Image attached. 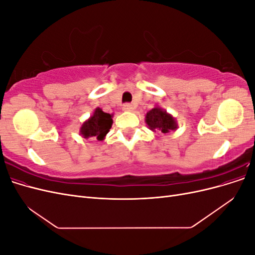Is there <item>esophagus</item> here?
<instances>
[{
	"label": "esophagus",
	"mask_w": 255,
	"mask_h": 255,
	"mask_svg": "<svg viewBox=\"0 0 255 255\" xmlns=\"http://www.w3.org/2000/svg\"><path fill=\"white\" fill-rule=\"evenodd\" d=\"M122 110L125 111V112H132L133 110H134V107H133V105L132 104H129V103H127V104H125L123 105V107H122Z\"/></svg>",
	"instance_id": "esophagus-1"
}]
</instances>
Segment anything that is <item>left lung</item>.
I'll use <instances>...</instances> for the list:
<instances>
[{
	"instance_id": "1",
	"label": "left lung",
	"mask_w": 255,
	"mask_h": 255,
	"mask_svg": "<svg viewBox=\"0 0 255 255\" xmlns=\"http://www.w3.org/2000/svg\"><path fill=\"white\" fill-rule=\"evenodd\" d=\"M145 123L153 132L160 130L161 133H169L177 128L175 119L170 114L155 106L145 115Z\"/></svg>"
}]
</instances>
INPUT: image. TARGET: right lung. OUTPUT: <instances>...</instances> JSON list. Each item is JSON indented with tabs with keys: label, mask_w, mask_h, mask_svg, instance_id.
<instances>
[{
	"label": "right lung",
	"mask_w": 255,
	"mask_h": 255,
	"mask_svg": "<svg viewBox=\"0 0 255 255\" xmlns=\"http://www.w3.org/2000/svg\"><path fill=\"white\" fill-rule=\"evenodd\" d=\"M112 118L113 115L104 113L98 107L90 118L83 123L80 128V134L84 138L94 137L98 140H103L113 126Z\"/></svg>",
	"instance_id": "right-lung-1"
}]
</instances>
